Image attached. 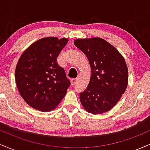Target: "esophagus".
I'll list each match as a JSON object with an SVG mask.
<instances>
[{
  "label": "esophagus",
  "instance_id": "esophagus-1",
  "mask_svg": "<svg viewBox=\"0 0 150 150\" xmlns=\"http://www.w3.org/2000/svg\"><path fill=\"white\" fill-rule=\"evenodd\" d=\"M70 83H71L72 86L75 85V84L77 83V79H72V80H70Z\"/></svg>",
  "mask_w": 150,
  "mask_h": 150
}]
</instances>
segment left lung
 Returning a JSON list of instances; mask_svg holds the SVG:
<instances>
[{
    "instance_id": "obj_1",
    "label": "left lung",
    "mask_w": 150,
    "mask_h": 150,
    "mask_svg": "<svg viewBox=\"0 0 150 150\" xmlns=\"http://www.w3.org/2000/svg\"><path fill=\"white\" fill-rule=\"evenodd\" d=\"M74 44L85 53L90 65V80L80 94L87 112L101 114L111 110L124 94L128 83V70L123 56L100 37L77 39Z\"/></svg>"
}]
</instances>
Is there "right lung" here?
Wrapping results in <instances>:
<instances>
[{"label": "right lung", "mask_w": 150, "mask_h": 150, "mask_svg": "<svg viewBox=\"0 0 150 150\" xmlns=\"http://www.w3.org/2000/svg\"><path fill=\"white\" fill-rule=\"evenodd\" d=\"M67 38L49 37L36 41L22 53L15 68L19 93L31 107L44 112L55 109L70 85L57 58Z\"/></svg>", "instance_id": "1"}]
</instances>
